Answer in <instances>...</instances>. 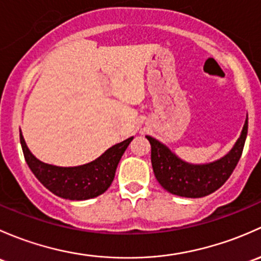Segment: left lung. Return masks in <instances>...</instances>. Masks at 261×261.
<instances>
[{
	"label": "left lung",
	"instance_id": "obj_1",
	"mask_svg": "<svg viewBox=\"0 0 261 261\" xmlns=\"http://www.w3.org/2000/svg\"><path fill=\"white\" fill-rule=\"evenodd\" d=\"M248 136V115L240 137L227 154L220 160L202 165H193L177 157L172 150L150 136V161L157 181L172 195L198 198L215 192L222 186L235 170L243 153Z\"/></svg>",
	"mask_w": 261,
	"mask_h": 261
}]
</instances>
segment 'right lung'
<instances>
[{
    "mask_svg": "<svg viewBox=\"0 0 261 261\" xmlns=\"http://www.w3.org/2000/svg\"><path fill=\"white\" fill-rule=\"evenodd\" d=\"M133 137L114 144L100 157L87 165L59 167L37 160L30 152L20 130V142L26 163L37 179L54 195L72 201L94 198L109 189L114 179L118 163Z\"/></svg>",
    "mask_w": 261,
    "mask_h": 261,
    "instance_id": "right-lung-1",
    "label": "right lung"
}]
</instances>
